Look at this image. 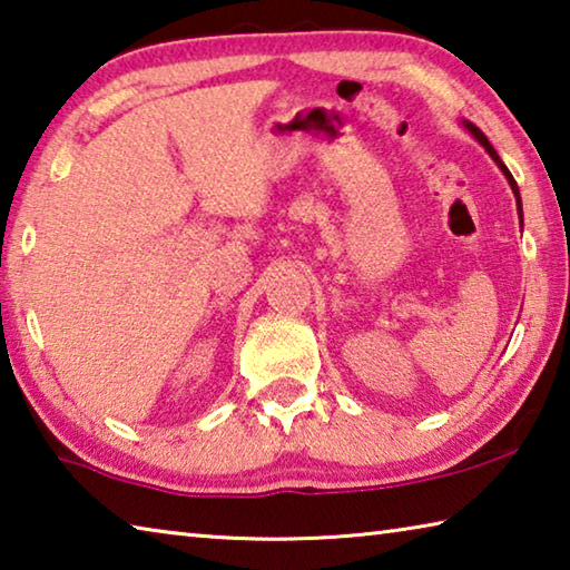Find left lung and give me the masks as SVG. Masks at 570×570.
Listing matches in <instances>:
<instances>
[{
	"label": "left lung",
	"instance_id": "8db88e82",
	"mask_svg": "<svg viewBox=\"0 0 570 570\" xmlns=\"http://www.w3.org/2000/svg\"><path fill=\"white\" fill-rule=\"evenodd\" d=\"M468 129H471V135L478 139V142H481L485 149H488V155H491L493 159H495V163H498V167H501L503 169V175L508 177V183H511V187H513V195H515V203H518V213H521V193H518V185H515V179H513V175L511 173H508V167L501 163V157H498V153H495V149H493V145L491 142H488V137L481 132V129H478L475 125H471V122H468L465 125Z\"/></svg>",
	"mask_w": 570,
	"mask_h": 570
}]
</instances>
